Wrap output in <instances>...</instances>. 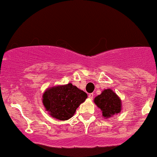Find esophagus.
<instances>
[{
	"mask_svg": "<svg viewBox=\"0 0 157 157\" xmlns=\"http://www.w3.org/2000/svg\"><path fill=\"white\" fill-rule=\"evenodd\" d=\"M88 98H89L90 99H92L93 98H94V94H93V93H90V94H88Z\"/></svg>",
	"mask_w": 157,
	"mask_h": 157,
	"instance_id": "esophagus-1",
	"label": "esophagus"
}]
</instances>
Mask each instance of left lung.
I'll return each instance as SVG.
<instances>
[{"instance_id": "1", "label": "left lung", "mask_w": 157, "mask_h": 157, "mask_svg": "<svg viewBox=\"0 0 157 157\" xmlns=\"http://www.w3.org/2000/svg\"><path fill=\"white\" fill-rule=\"evenodd\" d=\"M94 102L102 111V117L109 118L121 111V100L110 88L105 89L101 94L94 98Z\"/></svg>"}]
</instances>
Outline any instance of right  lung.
I'll return each mask as SVG.
<instances>
[{
    "mask_svg": "<svg viewBox=\"0 0 157 157\" xmlns=\"http://www.w3.org/2000/svg\"><path fill=\"white\" fill-rule=\"evenodd\" d=\"M87 98L85 91L69 83L47 88L43 95V104L51 117L66 121L74 115Z\"/></svg>",
    "mask_w": 157,
    "mask_h": 157,
    "instance_id": "right-lung-1",
    "label": "right lung"
}]
</instances>
